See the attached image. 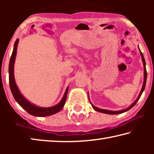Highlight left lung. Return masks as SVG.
<instances>
[{
	"instance_id": "left-lung-1",
	"label": "left lung",
	"mask_w": 154,
	"mask_h": 154,
	"mask_svg": "<svg viewBox=\"0 0 154 154\" xmlns=\"http://www.w3.org/2000/svg\"><path fill=\"white\" fill-rule=\"evenodd\" d=\"M139 49L140 51V56H141V58H142V61H143V66H144V82H143V86H142V88H141V90H140V92L139 94V96H138V98H137V100L134 101V102L131 105H130L129 107H128L127 109H123V110H120V111H109V110H106V109H99L98 107H96V106H95L94 105H93L92 103L90 102H90L91 103V105H92L93 109H94L95 111H98V112H100V113H106V114H110V115H116V114H120V113H124V112H126L127 111L130 110V109L133 107V106L136 105V103H137V101L139 100V98L140 97V96H141L142 93L143 91H144L145 90V85H146V81H147V71H146V64H145V58H144V56H143V53L141 51H140V49L139 48Z\"/></svg>"
}]
</instances>
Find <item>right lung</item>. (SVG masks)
<instances>
[{"label": "right lung", "instance_id": "1", "mask_svg": "<svg viewBox=\"0 0 154 154\" xmlns=\"http://www.w3.org/2000/svg\"><path fill=\"white\" fill-rule=\"evenodd\" d=\"M18 42H19V39L17 38L14 43V50H13L9 64V86L15 101H16L23 109H25L28 113L34 116L45 117L51 116V115L58 113V112L62 110V109L64 107L65 102H66V100L69 87H67L66 89L64 94L63 96V97H62V100H60V102L58 104H57L56 105L51 106V107H40V106L35 105L34 104L29 102L27 99H26L24 97V96L21 94L20 90L18 89L14 77V63L15 60V57H16Z\"/></svg>", "mask_w": 154, "mask_h": 154}]
</instances>
